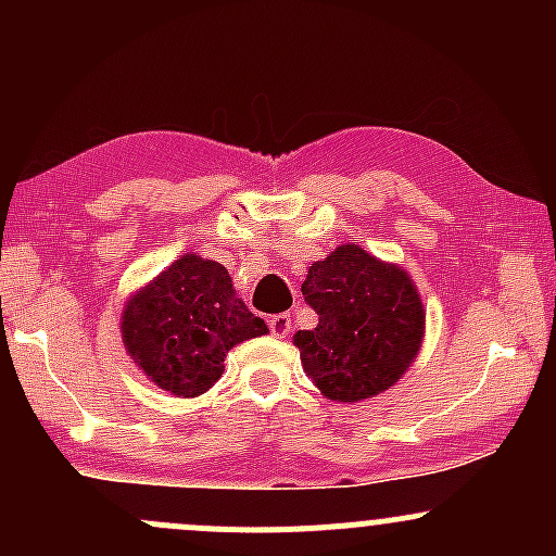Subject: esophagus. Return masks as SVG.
I'll return each instance as SVG.
<instances>
[{
  "label": "esophagus",
  "instance_id": "esophagus-1",
  "mask_svg": "<svg viewBox=\"0 0 556 556\" xmlns=\"http://www.w3.org/2000/svg\"><path fill=\"white\" fill-rule=\"evenodd\" d=\"M269 329H271L274 337H287V331L292 329V318L287 316V314L271 316V318H269Z\"/></svg>",
  "mask_w": 556,
  "mask_h": 556
}]
</instances>
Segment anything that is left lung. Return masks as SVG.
I'll return each mask as SVG.
<instances>
[{"label": "left lung", "mask_w": 556, "mask_h": 556, "mask_svg": "<svg viewBox=\"0 0 556 556\" xmlns=\"http://www.w3.org/2000/svg\"><path fill=\"white\" fill-rule=\"evenodd\" d=\"M300 290L318 324L300 329L292 342L303 371L329 400L374 397L418 355L424 305L400 266L381 264L358 245H340L311 266Z\"/></svg>", "instance_id": "left-lung-1"}]
</instances>
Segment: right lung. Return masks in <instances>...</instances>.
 <instances>
[{
	"label": "right lung",
	"instance_id": "add662e5",
	"mask_svg": "<svg viewBox=\"0 0 556 556\" xmlns=\"http://www.w3.org/2000/svg\"><path fill=\"white\" fill-rule=\"evenodd\" d=\"M216 261L188 253L127 303L123 337L146 376L177 397H198L225 371L235 344L266 334Z\"/></svg>",
	"mask_w": 556,
	"mask_h": 556
}]
</instances>
